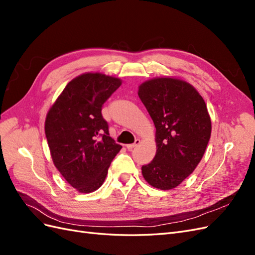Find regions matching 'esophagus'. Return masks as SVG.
Wrapping results in <instances>:
<instances>
[{"instance_id": "obj_1", "label": "esophagus", "mask_w": 255, "mask_h": 255, "mask_svg": "<svg viewBox=\"0 0 255 255\" xmlns=\"http://www.w3.org/2000/svg\"><path fill=\"white\" fill-rule=\"evenodd\" d=\"M139 143H140V140H139V139H136L134 143H129V144H127V148H128V150H132V149H134L135 146H137V145L139 144Z\"/></svg>"}]
</instances>
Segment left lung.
<instances>
[{
	"mask_svg": "<svg viewBox=\"0 0 255 255\" xmlns=\"http://www.w3.org/2000/svg\"><path fill=\"white\" fill-rule=\"evenodd\" d=\"M138 96L156 128L155 157L141 167L142 175L155 188H175L195 170L211 138L206 104L189 83L173 78L142 83Z\"/></svg>",
	"mask_w": 255,
	"mask_h": 255,
	"instance_id": "8db88e82",
	"label": "left lung"
}]
</instances>
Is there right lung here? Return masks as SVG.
Listing matches in <instances>:
<instances>
[{"label": "right lung", "instance_id": "add662e5", "mask_svg": "<svg viewBox=\"0 0 255 255\" xmlns=\"http://www.w3.org/2000/svg\"><path fill=\"white\" fill-rule=\"evenodd\" d=\"M122 84L103 73L76 76L48 112L44 130L53 163L83 194L101 187L122 146L110 136L102 106Z\"/></svg>", "mask_w": 255, "mask_h": 255}]
</instances>
